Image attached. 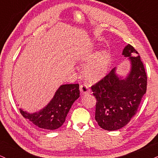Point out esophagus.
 <instances>
[{
  "label": "esophagus",
  "mask_w": 158,
  "mask_h": 158,
  "mask_svg": "<svg viewBox=\"0 0 158 158\" xmlns=\"http://www.w3.org/2000/svg\"><path fill=\"white\" fill-rule=\"evenodd\" d=\"M80 91L82 94H86L90 92V89H89V86L86 84H81L80 86Z\"/></svg>",
  "instance_id": "1"
}]
</instances>
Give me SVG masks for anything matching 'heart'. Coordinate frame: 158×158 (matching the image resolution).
<instances>
[{
    "mask_svg": "<svg viewBox=\"0 0 158 158\" xmlns=\"http://www.w3.org/2000/svg\"><path fill=\"white\" fill-rule=\"evenodd\" d=\"M82 60L88 61L83 67V75L88 81L94 82L103 78L106 75L111 56L105 50H101L96 54L93 51H90L83 55Z\"/></svg>",
    "mask_w": 158,
    "mask_h": 158,
    "instance_id": "1",
    "label": "heart"
}]
</instances>
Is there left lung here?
<instances>
[{"mask_svg": "<svg viewBox=\"0 0 158 158\" xmlns=\"http://www.w3.org/2000/svg\"><path fill=\"white\" fill-rule=\"evenodd\" d=\"M129 57L130 70L125 77L116 67L92 86L96 102L95 120L102 129L114 131L125 127L136 114L146 92L147 76L140 55L130 44L122 52Z\"/></svg>", "mask_w": 158, "mask_h": 158, "instance_id": "1", "label": "left lung"}]
</instances>
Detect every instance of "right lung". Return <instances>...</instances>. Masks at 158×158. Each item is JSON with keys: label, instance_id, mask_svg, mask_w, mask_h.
Listing matches in <instances>:
<instances>
[{"label": "right lung", "instance_id": "right-lung-1", "mask_svg": "<svg viewBox=\"0 0 158 158\" xmlns=\"http://www.w3.org/2000/svg\"><path fill=\"white\" fill-rule=\"evenodd\" d=\"M79 97V84H64L57 89L49 103L40 111L29 113L20 109V112L36 127L54 130L64 124L72 104Z\"/></svg>", "mask_w": 158, "mask_h": 158}]
</instances>
